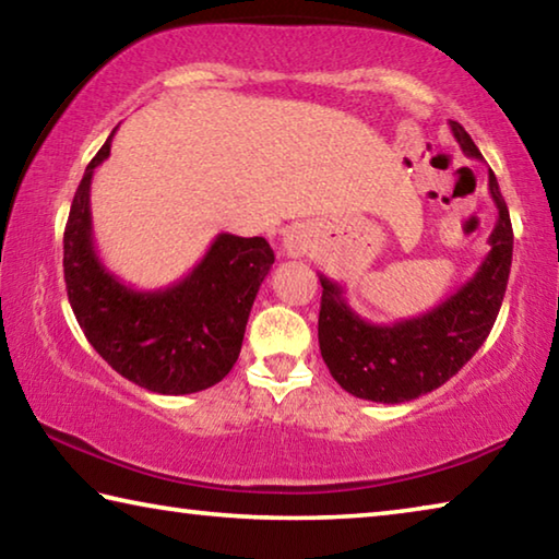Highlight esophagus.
Masks as SVG:
<instances>
[{
  "label": "esophagus",
  "instance_id": "obj_1",
  "mask_svg": "<svg viewBox=\"0 0 559 559\" xmlns=\"http://www.w3.org/2000/svg\"><path fill=\"white\" fill-rule=\"evenodd\" d=\"M283 246H286L290 253H298L300 251V236H298V231L286 234V239H283Z\"/></svg>",
  "mask_w": 559,
  "mask_h": 559
}]
</instances>
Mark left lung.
Returning <instances> with one entry per match:
<instances>
[{
	"label": "left lung",
	"mask_w": 559,
	"mask_h": 559,
	"mask_svg": "<svg viewBox=\"0 0 559 559\" xmlns=\"http://www.w3.org/2000/svg\"><path fill=\"white\" fill-rule=\"evenodd\" d=\"M451 132L463 153L480 159L476 143L456 120H451ZM488 187L498 206L488 257L471 281L429 313L392 325L367 323L347 306L343 288L320 276V355L345 392L384 404L416 400L451 380L484 345L513 263V226L493 173H488Z\"/></svg>",
	"instance_id": "8db88e82"
}]
</instances>
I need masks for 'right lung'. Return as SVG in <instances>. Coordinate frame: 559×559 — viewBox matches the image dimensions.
Instances as JSON below:
<instances>
[{
	"mask_svg": "<svg viewBox=\"0 0 559 559\" xmlns=\"http://www.w3.org/2000/svg\"><path fill=\"white\" fill-rule=\"evenodd\" d=\"M116 132V130H112ZM112 132L75 189L63 231V278L73 316L93 349L126 380L157 394H192L222 382L273 249L263 236L219 234L182 281L135 290L103 266L91 226V179L110 155Z\"/></svg>",
	"mask_w": 559,
	"mask_h": 559,
	"instance_id": "add662e5",
	"label": "right lung"
}]
</instances>
